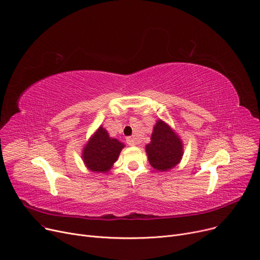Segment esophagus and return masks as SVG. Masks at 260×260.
<instances>
[{"instance_id":"34e87169","label":"esophagus","mask_w":260,"mask_h":260,"mask_svg":"<svg viewBox=\"0 0 260 260\" xmlns=\"http://www.w3.org/2000/svg\"><path fill=\"white\" fill-rule=\"evenodd\" d=\"M127 144H128L129 146H135L138 143H137V141H135L133 138H128V139H127Z\"/></svg>"}]
</instances>
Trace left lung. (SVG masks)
Wrapping results in <instances>:
<instances>
[{"label":"left lung","instance_id":"left-lung-1","mask_svg":"<svg viewBox=\"0 0 260 260\" xmlns=\"http://www.w3.org/2000/svg\"><path fill=\"white\" fill-rule=\"evenodd\" d=\"M183 142L167 122L157 119L153 127L146 153L150 165L157 171H168L176 167L183 157Z\"/></svg>","mask_w":260,"mask_h":260}]
</instances>
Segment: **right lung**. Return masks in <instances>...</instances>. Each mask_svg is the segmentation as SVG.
<instances>
[{"label": "right lung", "instance_id": "add662e5", "mask_svg": "<svg viewBox=\"0 0 260 260\" xmlns=\"http://www.w3.org/2000/svg\"><path fill=\"white\" fill-rule=\"evenodd\" d=\"M123 147L125 144L111 138L103 126L98 127L82 148L83 164L90 171L106 174L113 167Z\"/></svg>", "mask_w": 260, "mask_h": 260}]
</instances>
